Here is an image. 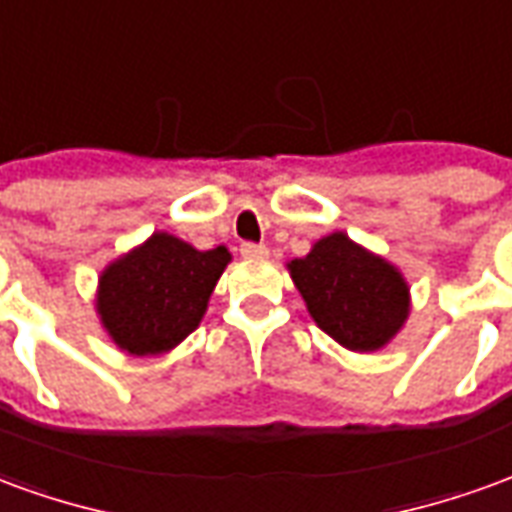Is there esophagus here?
<instances>
[{"instance_id": "obj_1", "label": "esophagus", "mask_w": 512, "mask_h": 512, "mask_svg": "<svg viewBox=\"0 0 512 512\" xmlns=\"http://www.w3.org/2000/svg\"><path fill=\"white\" fill-rule=\"evenodd\" d=\"M241 255H244L246 260H263V257H268V246H263V244H241Z\"/></svg>"}]
</instances>
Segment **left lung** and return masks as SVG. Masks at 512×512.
Here are the masks:
<instances>
[{"mask_svg":"<svg viewBox=\"0 0 512 512\" xmlns=\"http://www.w3.org/2000/svg\"><path fill=\"white\" fill-rule=\"evenodd\" d=\"M288 271L312 321L348 351H381L406 326V277L345 233L323 235L307 255L290 260Z\"/></svg>","mask_w":512,"mask_h":512,"instance_id":"left-lung-1","label":"left lung"}]
</instances>
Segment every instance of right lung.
I'll use <instances>...</instances> for the list:
<instances>
[{"label": "right lung", "mask_w": 512, "mask_h": 512, "mask_svg": "<svg viewBox=\"0 0 512 512\" xmlns=\"http://www.w3.org/2000/svg\"><path fill=\"white\" fill-rule=\"evenodd\" d=\"M230 260L227 246L200 252L158 230L101 271L98 321L123 354H167L200 326Z\"/></svg>", "instance_id": "obj_1"}]
</instances>
